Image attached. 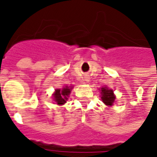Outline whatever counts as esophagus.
Instances as JSON below:
<instances>
[{"mask_svg":"<svg viewBox=\"0 0 157 157\" xmlns=\"http://www.w3.org/2000/svg\"><path fill=\"white\" fill-rule=\"evenodd\" d=\"M85 81H87V82H89V78H85Z\"/></svg>","mask_w":157,"mask_h":157,"instance_id":"34e87169","label":"esophagus"}]
</instances>
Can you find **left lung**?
Wrapping results in <instances>:
<instances>
[{"instance_id":"left-lung-1","label":"left lung","mask_w":157,"mask_h":157,"mask_svg":"<svg viewBox=\"0 0 157 157\" xmlns=\"http://www.w3.org/2000/svg\"><path fill=\"white\" fill-rule=\"evenodd\" d=\"M101 98L103 103L106 105L111 106L115 100V96L113 90L109 89L107 87H101Z\"/></svg>"}]
</instances>
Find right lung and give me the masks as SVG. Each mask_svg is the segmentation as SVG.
I'll use <instances>...</instances> for the list:
<instances>
[{
    "label": "right lung",
    "instance_id": "1",
    "mask_svg": "<svg viewBox=\"0 0 157 157\" xmlns=\"http://www.w3.org/2000/svg\"><path fill=\"white\" fill-rule=\"evenodd\" d=\"M71 90H72V87H68V86H65L61 89L60 88L56 89L54 94H53L55 102H56V104L58 105H64L68 100Z\"/></svg>",
    "mask_w": 157,
    "mask_h": 157
}]
</instances>
